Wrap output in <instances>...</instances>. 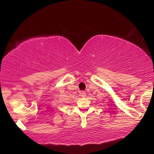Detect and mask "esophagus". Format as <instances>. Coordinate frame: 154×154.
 Masks as SVG:
<instances>
[{
  "label": "esophagus",
  "mask_w": 154,
  "mask_h": 154,
  "mask_svg": "<svg viewBox=\"0 0 154 154\" xmlns=\"http://www.w3.org/2000/svg\"><path fill=\"white\" fill-rule=\"evenodd\" d=\"M79 94L80 96H82V97H85V96H86V93H85V91H81Z\"/></svg>",
  "instance_id": "1"
}]
</instances>
